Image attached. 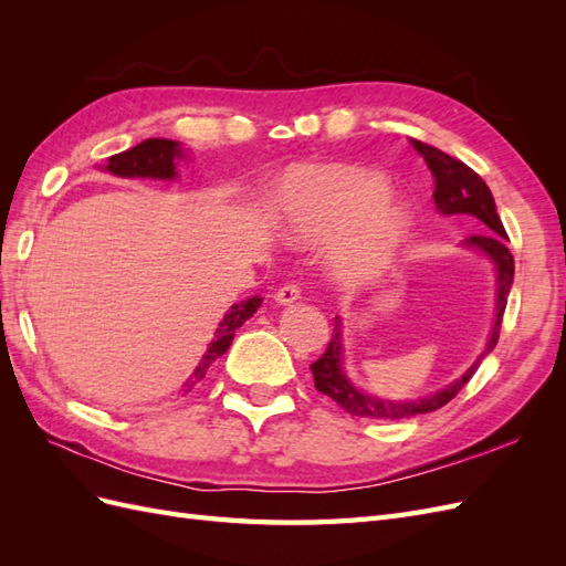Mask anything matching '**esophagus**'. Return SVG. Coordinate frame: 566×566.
I'll list each match as a JSON object with an SVG mask.
<instances>
[{"label":"esophagus","instance_id":"esophagus-1","mask_svg":"<svg viewBox=\"0 0 566 566\" xmlns=\"http://www.w3.org/2000/svg\"><path fill=\"white\" fill-rule=\"evenodd\" d=\"M300 293H302V290H300V285H293V283H290V285H283V287H279V293L276 295H273V300H276L279 304H293V302H297L300 300Z\"/></svg>","mask_w":566,"mask_h":566}]
</instances>
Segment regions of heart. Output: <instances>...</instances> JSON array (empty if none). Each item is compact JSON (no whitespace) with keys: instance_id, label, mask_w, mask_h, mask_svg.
Here are the masks:
<instances>
[{"instance_id":"heart-1","label":"heart","mask_w":566,"mask_h":566,"mask_svg":"<svg viewBox=\"0 0 566 566\" xmlns=\"http://www.w3.org/2000/svg\"><path fill=\"white\" fill-rule=\"evenodd\" d=\"M385 177L358 167H312L287 179L279 200L283 229L323 241L342 234L335 269L349 281H370L391 264L413 229L403 202L389 200Z\"/></svg>"}]
</instances>
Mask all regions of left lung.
Segmentation results:
<instances>
[{"label":"left lung","mask_w":566,"mask_h":566,"mask_svg":"<svg viewBox=\"0 0 566 566\" xmlns=\"http://www.w3.org/2000/svg\"><path fill=\"white\" fill-rule=\"evenodd\" d=\"M413 148L424 158L427 167L434 177V205L441 214H465L476 219L486 231L484 233H474L462 241V248H472L476 252H482L486 260L493 264L495 271V318L491 325L489 339L484 345V352L476 356V361L455 378L451 385L443 389H437L427 397L418 399H403V401H394L385 397H375V394H366L358 389L345 373V345H342V321L335 316V331L328 342V349L318 358L316 364H312L314 373V385L325 397H331L337 406H342L352 416L358 418H378V420H403L410 416H422V413H432V410L447 406L455 394L470 382L472 375L476 373L479 364L493 352V347L499 345L501 337V323H503V312L507 304V295L512 281H515V260H512L510 250L505 248L507 233L503 229V221L495 212V200L491 196V188L484 184V179L479 177L474 169H470L465 163H460L451 158L449 153H443L434 146H427L418 139H410Z\"/></svg>","instance_id":"1"}]
</instances>
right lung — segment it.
Segmentation results:
<instances>
[{"label":"right lung","instance_id":"obj_1","mask_svg":"<svg viewBox=\"0 0 566 566\" xmlns=\"http://www.w3.org/2000/svg\"><path fill=\"white\" fill-rule=\"evenodd\" d=\"M186 158V150L179 142L172 139H146L139 146H134L125 153H117V156L108 158L106 169L115 177H142V179H163V181H172L177 179V163L175 160H184ZM264 297H248L243 302L233 304L231 310L227 312V316L221 318L219 328L214 333V339L210 342L208 352L202 354L200 364L196 366L193 375L181 385V391H191L196 387V382H200L205 378V373L208 368L217 361V358L224 354L231 342L235 331L241 328V325L262 306Z\"/></svg>","mask_w":566,"mask_h":566}]
</instances>
